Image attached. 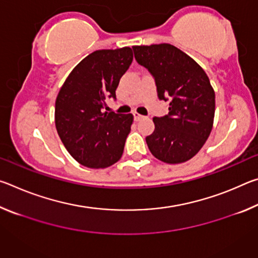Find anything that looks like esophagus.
<instances>
[{
    "label": "esophagus",
    "mask_w": 258,
    "mask_h": 258,
    "mask_svg": "<svg viewBox=\"0 0 258 258\" xmlns=\"http://www.w3.org/2000/svg\"><path fill=\"white\" fill-rule=\"evenodd\" d=\"M134 120H140V119H142L143 118V116L142 115H140V113H138V112H134Z\"/></svg>",
    "instance_id": "esophagus-1"
}]
</instances>
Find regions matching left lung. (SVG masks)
I'll list each match as a JSON object with an SVG mask.
<instances>
[{
	"instance_id": "left-lung-1",
	"label": "left lung",
	"mask_w": 258,
	"mask_h": 258,
	"mask_svg": "<svg viewBox=\"0 0 258 258\" xmlns=\"http://www.w3.org/2000/svg\"><path fill=\"white\" fill-rule=\"evenodd\" d=\"M135 60L155 78L168 115L154 117L155 131L146 138L157 159L180 164L198 154L208 139L215 115V92L204 69L174 45L133 46Z\"/></svg>"
}]
</instances>
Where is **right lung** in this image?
Returning a JSON list of instances; mask_svg holds the SVG:
<instances>
[{
    "instance_id": "obj_1",
    "label": "right lung",
    "mask_w": 258,
    "mask_h": 258,
    "mask_svg": "<svg viewBox=\"0 0 258 258\" xmlns=\"http://www.w3.org/2000/svg\"><path fill=\"white\" fill-rule=\"evenodd\" d=\"M133 61L128 46L98 50L69 74L55 100L56 132L81 165L106 168L120 159L133 123L132 113L106 111V99H116L120 77Z\"/></svg>"
}]
</instances>
